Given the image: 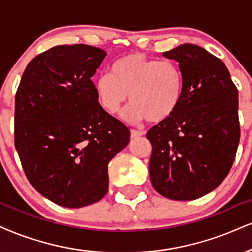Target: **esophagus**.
<instances>
[{"label": "esophagus", "instance_id": "obj_1", "mask_svg": "<svg viewBox=\"0 0 252 252\" xmlns=\"http://www.w3.org/2000/svg\"><path fill=\"white\" fill-rule=\"evenodd\" d=\"M144 134H145L144 131H136V129H132V131H131L132 138H138V136H141Z\"/></svg>", "mask_w": 252, "mask_h": 252}]
</instances>
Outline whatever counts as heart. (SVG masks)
<instances>
[{
  "label": "heart",
  "instance_id": "obj_1",
  "mask_svg": "<svg viewBox=\"0 0 252 252\" xmlns=\"http://www.w3.org/2000/svg\"><path fill=\"white\" fill-rule=\"evenodd\" d=\"M94 91L107 113H117L129 94L132 105L124 118L131 123L147 119L158 124L169 119L179 108L185 93V76L174 62H159L134 52L114 62L111 74L99 76Z\"/></svg>",
  "mask_w": 252,
  "mask_h": 252
}]
</instances>
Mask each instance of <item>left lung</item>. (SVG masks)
Listing matches in <instances>:
<instances>
[{
  "instance_id": "8db88e82",
  "label": "left lung",
  "mask_w": 252,
  "mask_h": 252,
  "mask_svg": "<svg viewBox=\"0 0 252 252\" xmlns=\"http://www.w3.org/2000/svg\"><path fill=\"white\" fill-rule=\"evenodd\" d=\"M179 63L185 93L169 119L147 132L151 182L175 201L198 198L221 185L240 142L238 91L221 60L195 44L162 52Z\"/></svg>"
}]
</instances>
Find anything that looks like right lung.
Here are the masks:
<instances>
[{
    "mask_svg": "<svg viewBox=\"0 0 252 252\" xmlns=\"http://www.w3.org/2000/svg\"><path fill=\"white\" fill-rule=\"evenodd\" d=\"M106 55L55 46L28 64L17 89L15 147L32 187L58 206L100 201L108 162L129 142L128 127L100 106L91 80Z\"/></svg>",
    "mask_w": 252,
    "mask_h": 252,
    "instance_id": "add662e5",
    "label": "right lung"
}]
</instances>
